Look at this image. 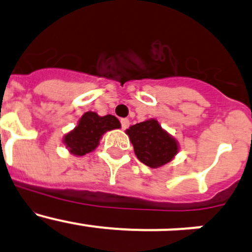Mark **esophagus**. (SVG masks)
Wrapping results in <instances>:
<instances>
[{
  "instance_id": "1",
  "label": "esophagus",
  "mask_w": 252,
  "mask_h": 252,
  "mask_svg": "<svg viewBox=\"0 0 252 252\" xmlns=\"http://www.w3.org/2000/svg\"><path fill=\"white\" fill-rule=\"evenodd\" d=\"M129 124H130V122H129L128 118H122L121 119V126H122V129H126L129 126Z\"/></svg>"
}]
</instances>
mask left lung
Segmentation results:
<instances>
[{
  "instance_id": "obj_1",
  "label": "left lung",
  "mask_w": 252,
  "mask_h": 252,
  "mask_svg": "<svg viewBox=\"0 0 252 252\" xmlns=\"http://www.w3.org/2000/svg\"><path fill=\"white\" fill-rule=\"evenodd\" d=\"M139 161L151 168L168 163L178 152L177 142L155 119L141 122L126 129Z\"/></svg>"
}]
</instances>
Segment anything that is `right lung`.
<instances>
[{
  "instance_id": "add662e5",
  "label": "right lung",
  "mask_w": 252,
  "mask_h": 252,
  "mask_svg": "<svg viewBox=\"0 0 252 252\" xmlns=\"http://www.w3.org/2000/svg\"><path fill=\"white\" fill-rule=\"evenodd\" d=\"M119 126L121 123L114 116L100 117L95 112H86L74 130L64 136V144L72 154L83 156L96 149L102 134Z\"/></svg>"
}]
</instances>
